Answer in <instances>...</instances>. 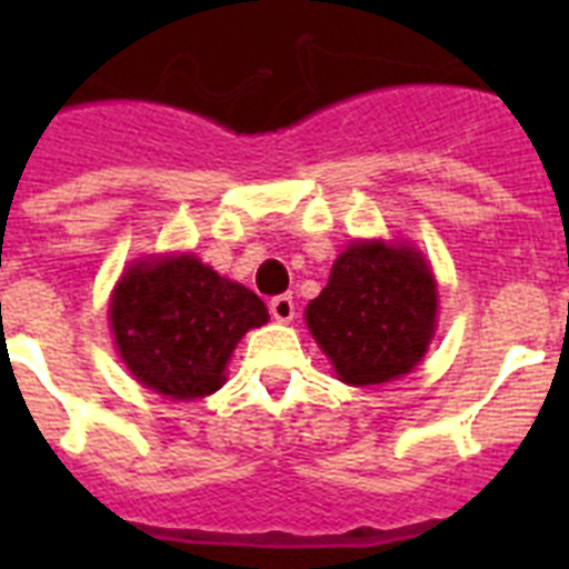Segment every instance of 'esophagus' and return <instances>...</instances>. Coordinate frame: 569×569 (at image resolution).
<instances>
[{
	"label": "esophagus",
	"mask_w": 569,
	"mask_h": 569,
	"mask_svg": "<svg viewBox=\"0 0 569 569\" xmlns=\"http://www.w3.org/2000/svg\"><path fill=\"white\" fill-rule=\"evenodd\" d=\"M270 316H273L276 321H293V316H296L293 296L290 293L273 296V299H270Z\"/></svg>",
	"instance_id": "obj_1"
}]
</instances>
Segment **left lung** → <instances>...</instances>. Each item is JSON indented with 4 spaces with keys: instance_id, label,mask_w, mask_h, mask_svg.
Instances as JSON below:
<instances>
[{
    "instance_id": "1",
    "label": "left lung",
    "mask_w": 569,
    "mask_h": 569,
    "mask_svg": "<svg viewBox=\"0 0 569 569\" xmlns=\"http://www.w3.org/2000/svg\"><path fill=\"white\" fill-rule=\"evenodd\" d=\"M305 316L341 381L365 387L399 379L433 339V273L416 250L356 241L336 259L328 288Z\"/></svg>"
}]
</instances>
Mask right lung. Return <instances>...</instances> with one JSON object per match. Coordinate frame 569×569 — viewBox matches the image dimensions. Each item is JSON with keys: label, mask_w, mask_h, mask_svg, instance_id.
<instances>
[{"label": "right lung", "mask_w": 569, "mask_h": 569, "mask_svg": "<svg viewBox=\"0 0 569 569\" xmlns=\"http://www.w3.org/2000/svg\"><path fill=\"white\" fill-rule=\"evenodd\" d=\"M110 321L130 373L188 401L222 387L233 347L268 321V308L253 290L179 256L130 268L116 284Z\"/></svg>", "instance_id": "1"}]
</instances>
